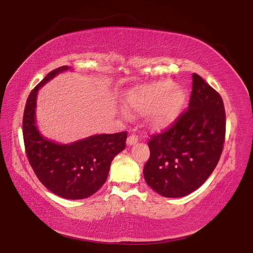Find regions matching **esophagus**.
<instances>
[{
  "instance_id": "34e87169",
  "label": "esophagus",
  "mask_w": 253,
  "mask_h": 253,
  "mask_svg": "<svg viewBox=\"0 0 253 253\" xmlns=\"http://www.w3.org/2000/svg\"><path fill=\"white\" fill-rule=\"evenodd\" d=\"M137 142H138V136L137 135H130V136H128V138H127V145L128 146H131V145H134V144H136Z\"/></svg>"
}]
</instances>
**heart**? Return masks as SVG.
Returning <instances> with one entry per match:
<instances>
[{
  "mask_svg": "<svg viewBox=\"0 0 253 253\" xmlns=\"http://www.w3.org/2000/svg\"><path fill=\"white\" fill-rule=\"evenodd\" d=\"M170 80H161L140 87L127 97V105L137 113H148L154 109L149 118L155 128H166L175 122L185 102V92L175 87Z\"/></svg>",
  "mask_w": 253,
  "mask_h": 253,
  "instance_id": "b5f03b06",
  "label": "heart"
}]
</instances>
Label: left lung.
Listing matches in <instances>:
<instances>
[{"mask_svg":"<svg viewBox=\"0 0 253 253\" xmlns=\"http://www.w3.org/2000/svg\"><path fill=\"white\" fill-rule=\"evenodd\" d=\"M192 77L188 108L148 142L151 156L144 166V178L165 198H182L198 190L212 174L223 151V100L202 77Z\"/></svg>","mask_w":253,"mask_h":253,"instance_id":"obj_1","label":"left lung"}]
</instances>
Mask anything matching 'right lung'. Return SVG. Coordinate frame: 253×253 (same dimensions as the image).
Wrapping results in <instances>:
<instances>
[{"instance_id": "add662e5", "label": "right lung", "mask_w": 253, "mask_h": 253, "mask_svg": "<svg viewBox=\"0 0 253 253\" xmlns=\"http://www.w3.org/2000/svg\"><path fill=\"white\" fill-rule=\"evenodd\" d=\"M68 69L62 66L49 72L30 92L23 114V140L29 163L39 181L55 195L80 200L104 185L111 161L125 149L127 131L93 135L69 145L53 143L40 134L36 126L38 90Z\"/></svg>"}]
</instances>
